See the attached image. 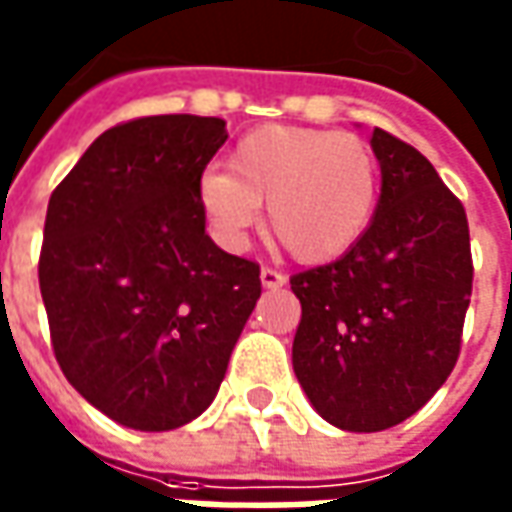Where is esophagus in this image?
Segmentation results:
<instances>
[{"mask_svg": "<svg viewBox=\"0 0 512 512\" xmlns=\"http://www.w3.org/2000/svg\"><path fill=\"white\" fill-rule=\"evenodd\" d=\"M260 285L263 288H283L285 285V274L274 269H260Z\"/></svg>", "mask_w": 512, "mask_h": 512, "instance_id": "1", "label": "esophagus"}]
</instances>
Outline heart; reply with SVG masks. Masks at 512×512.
I'll use <instances>...</instances> for the list:
<instances>
[{
	"instance_id": "1",
	"label": "heart",
	"mask_w": 512,
	"mask_h": 512,
	"mask_svg": "<svg viewBox=\"0 0 512 512\" xmlns=\"http://www.w3.org/2000/svg\"><path fill=\"white\" fill-rule=\"evenodd\" d=\"M266 204L274 241L300 263H328L367 232L378 204V162L356 134L263 125L229 156V173L198 182V207L227 246H238Z\"/></svg>"
}]
</instances>
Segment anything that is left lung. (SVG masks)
<instances>
[{
  "instance_id": "8db88e82",
  "label": "left lung",
  "mask_w": 512,
  "mask_h": 512,
  "mask_svg": "<svg viewBox=\"0 0 512 512\" xmlns=\"http://www.w3.org/2000/svg\"><path fill=\"white\" fill-rule=\"evenodd\" d=\"M370 145L381 165L370 227L339 260L291 277L294 373L342 431L392 429L446 384L474 283L460 198L412 145L381 128Z\"/></svg>"
}]
</instances>
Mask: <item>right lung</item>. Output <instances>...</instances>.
I'll return each mask as SVG.
<instances>
[{"mask_svg":"<svg viewBox=\"0 0 512 512\" xmlns=\"http://www.w3.org/2000/svg\"><path fill=\"white\" fill-rule=\"evenodd\" d=\"M221 117L114 125L50 196L38 285L66 381L120 426L196 420L260 297V266L204 232L198 182Z\"/></svg>","mask_w":512,"mask_h":512,"instance_id":"add662e5","label":"right lung"}]
</instances>
